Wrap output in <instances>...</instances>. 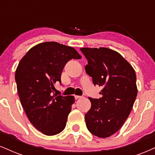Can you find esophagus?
<instances>
[{
    "label": "esophagus",
    "mask_w": 155,
    "mask_h": 155,
    "mask_svg": "<svg viewBox=\"0 0 155 155\" xmlns=\"http://www.w3.org/2000/svg\"><path fill=\"white\" fill-rule=\"evenodd\" d=\"M75 98L76 99H78V98H83V96H81V95H75Z\"/></svg>",
    "instance_id": "1"
}]
</instances>
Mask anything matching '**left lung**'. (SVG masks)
I'll return each instance as SVG.
<instances>
[{"label":"left lung","instance_id":"obj_1","mask_svg":"<svg viewBox=\"0 0 155 155\" xmlns=\"http://www.w3.org/2000/svg\"><path fill=\"white\" fill-rule=\"evenodd\" d=\"M87 60L85 71L94 85L101 86L99 99L88 98L91 108L85 115L86 127L95 136L106 138L121 129L137 95V76L132 66L117 51L81 48Z\"/></svg>","mask_w":155,"mask_h":155}]
</instances>
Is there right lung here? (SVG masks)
<instances>
[{
    "instance_id": "right-lung-1",
    "label": "right lung",
    "mask_w": 155,
    "mask_h": 155,
    "mask_svg": "<svg viewBox=\"0 0 155 155\" xmlns=\"http://www.w3.org/2000/svg\"><path fill=\"white\" fill-rule=\"evenodd\" d=\"M81 58L73 47L47 41L30 49L18 63L15 79L21 104L29 121L44 134L52 136L65 128L74 97L52 91L54 84L61 83L66 63Z\"/></svg>"
}]
</instances>
